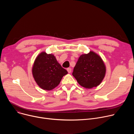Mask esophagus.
I'll use <instances>...</instances> for the list:
<instances>
[{"label":"esophagus","mask_w":134,"mask_h":134,"mask_svg":"<svg viewBox=\"0 0 134 134\" xmlns=\"http://www.w3.org/2000/svg\"><path fill=\"white\" fill-rule=\"evenodd\" d=\"M67 71H68V73H70V72H71V69L70 68H68L67 69Z\"/></svg>","instance_id":"esophagus-1"}]
</instances>
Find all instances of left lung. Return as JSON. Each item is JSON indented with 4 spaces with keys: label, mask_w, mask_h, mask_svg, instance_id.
Masks as SVG:
<instances>
[{
    "label": "left lung",
    "mask_w": 134,
    "mask_h": 134,
    "mask_svg": "<svg viewBox=\"0 0 134 134\" xmlns=\"http://www.w3.org/2000/svg\"><path fill=\"white\" fill-rule=\"evenodd\" d=\"M105 73L106 67L101 57L90 51L80 55L72 75L81 86L88 89L99 85Z\"/></svg>",
    "instance_id": "left-lung-1"
}]
</instances>
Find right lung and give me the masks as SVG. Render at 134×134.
I'll use <instances>...</instances> for the list:
<instances>
[{
    "instance_id": "add662e5",
    "label": "right lung",
    "mask_w": 134,
    "mask_h": 134,
    "mask_svg": "<svg viewBox=\"0 0 134 134\" xmlns=\"http://www.w3.org/2000/svg\"><path fill=\"white\" fill-rule=\"evenodd\" d=\"M32 72L37 85L47 91L58 86L63 76L68 74L53 54H47L44 51L41 52L36 57Z\"/></svg>"
}]
</instances>
